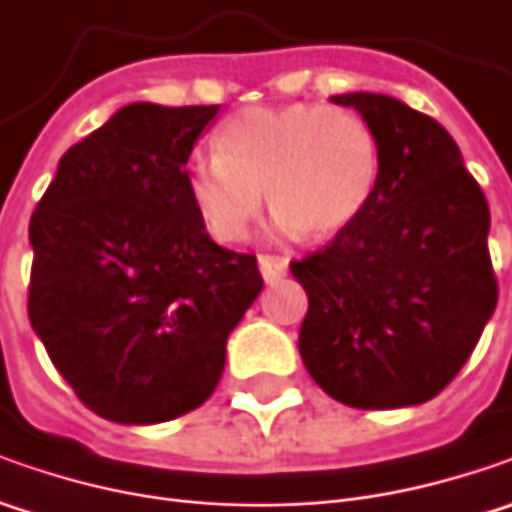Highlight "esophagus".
Returning a JSON list of instances; mask_svg holds the SVG:
<instances>
[{"label":"esophagus","instance_id":"obj_1","mask_svg":"<svg viewBox=\"0 0 512 512\" xmlns=\"http://www.w3.org/2000/svg\"><path fill=\"white\" fill-rule=\"evenodd\" d=\"M259 270H262L267 285H273L276 279H282L287 273V259H282V256H259Z\"/></svg>","mask_w":512,"mask_h":512}]
</instances>
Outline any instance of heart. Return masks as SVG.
I'll return each mask as SVG.
<instances>
[{
	"instance_id": "b5f03b06",
	"label": "heart",
	"mask_w": 512,
	"mask_h": 512,
	"mask_svg": "<svg viewBox=\"0 0 512 512\" xmlns=\"http://www.w3.org/2000/svg\"><path fill=\"white\" fill-rule=\"evenodd\" d=\"M382 145L356 110L336 105L245 108L213 133V156L185 173L187 202L210 239L242 242L267 202L287 236L333 239L370 207Z\"/></svg>"
}]
</instances>
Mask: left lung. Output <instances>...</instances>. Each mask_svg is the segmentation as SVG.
Listing matches in <instances>:
<instances>
[{
	"instance_id": "1",
	"label": "left lung",
	"mask_w": 512,
	"mask_h": 512,
	"mask_svg": "<svg viewBox=\"0 0 512 512\" xmlns=\"http://www.w3.org/2000/svg\"><path fill=\"white\" fill-rule=\"evenodd\" d=\"M382 145V179L353 227L290 273L307 293L299 353L336 402H430L470 359L499 287L490 207L462 150L430 116L384 93H342Z\"/></svg>"
}]
</instances>
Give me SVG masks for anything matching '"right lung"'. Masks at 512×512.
<instances>
[{
    "mask_svg": "<svg viewBox=\"0 0 512 512\" xmlns=\"http://www.w3.org/2000/svg\"><path fill=\"white\" fill-rule=\"evenodd\" d=\"M216 113L119 108L59 159L30 216V325L108 422H170L205 404L262 290L256 256L216 245L187 202L185 165Z\"/></svg>",
    "mask_w": 512,
    "mask_h": 512,
    "instance_id": "obj_1",
    "label": "right lung"
}]
</instances>
